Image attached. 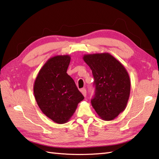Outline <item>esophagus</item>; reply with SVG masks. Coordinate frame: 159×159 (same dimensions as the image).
I'll return each mask as SVG.
<instances>
[{
    "mask_svg": "<svg viewBox=\"0 0 159 159\" xmlns=\"http://www.w3.org/2000/svg\"><path fill=\"white\" fill-rule=\"evenodd\" d=\"M80 92L82 93V94H83V95L84 96L86 97V95H87V92H86V89H85V88H83V89H80Z\"/></svg>",
    "mask_w": 159,
    "mask_h": 159,
    "instance_id": "obj_1",
    "label": "esophagus"
}]
</instances>
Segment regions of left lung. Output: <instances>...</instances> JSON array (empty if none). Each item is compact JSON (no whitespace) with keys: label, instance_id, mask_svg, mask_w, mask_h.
<instances>
[{"label":"left lung","instance_id":"left-lung-1","mask_svg":"<svg viewBox=\"0 0 159 159\" xmlns=\"http://www.w3.org/2000/svg\"><path fill=\"white\" fill-rule=\"evenodd\" d=\"M83 59L94 78L93 108L102 120H114L126 109L129 99L130 80L126 69L109 52L87 54Z\"/></svg>","mask_w":159,"mask_h":159}]
</instances>
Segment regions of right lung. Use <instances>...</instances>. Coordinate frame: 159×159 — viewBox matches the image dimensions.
<instances>
[{
	"label": "right lung",
	"mask_w": 159,
	"mask_h": 159,
	"mask_svg": "<svg viewBox=\"0 0 159 159\" xmlns=\"http://www.w3.org/2000/svg\"><path fill=\"white\" fill-rule=\"evenodd\" d=\"M71 57L56 55L48 59L33 85L37 104L46 117L62 124L67 122L84 99L72 77L67 74Z\"/></svg>",
	"instance_id": "right-lung-1"
}]
</instances>
